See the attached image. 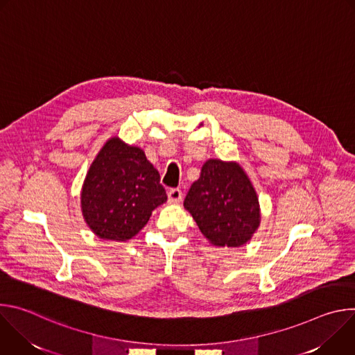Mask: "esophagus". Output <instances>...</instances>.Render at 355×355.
Wrapping results in <instances>:
<instances>
[{
	"instance_id": "esophagus-1",
	"label": "esophagus",
	"mask_w": 355,
	"mask_h": 355,
	"mask_svg": "<svg viewBox=\"0 0 355 355\" xmlns=\"http://www.w3.org/2000/svg\"><path fill=\"white\" fill-rule=\"evenodd\" d=\"M181 199H182V191L180 188H173L168 191V202H171V204L181 202Z\"/></svg>"
}]
</instances>
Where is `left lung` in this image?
<instances>
[{"label": "left lung", "mask_w": 355, "mask_h": 355, "mask_svg": "<svg viewBox=\"0 0 355 355\" xmlns=\"http://www.w3.org/2000/svg\"><path fill=\"white\" fill-rule=\"evenodd\" d=\"M184 208L214 245L240 247L260 226V205L250 178L233 162L209 159L191 185Z\"/></svg>", "instance_id": "left-lung-1"}]
</instances>
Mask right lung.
Returning a JSON list of instances; mask_svg holds the SVG:
<instances>
[{
    "label": "right lung",
    "instance_id": "right-lung-1",
    "mask_svg": "<svg viewBox=\"0 0 355 355\" xmlns=\"http://www.w3.org/2000/svg\"><path fill=\"white\" fill-rule=\"evenodd\" d=\"M167 200L160 174L144 151L119 137L110 139L92 162L81 191L88 227L104 240L126 241Z\"/></svg>",
    "mask_w": 355,
    "mask_h": 355
}]
</instances>
